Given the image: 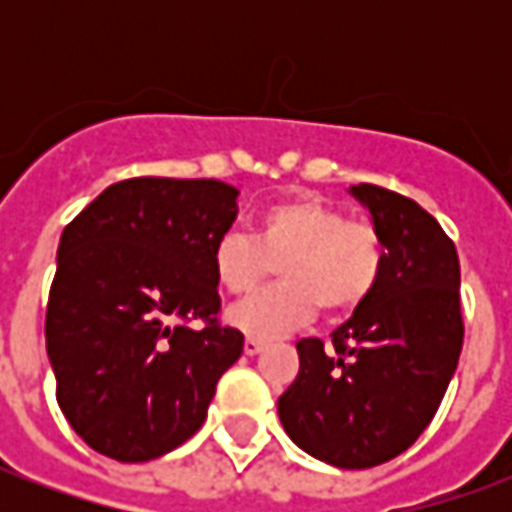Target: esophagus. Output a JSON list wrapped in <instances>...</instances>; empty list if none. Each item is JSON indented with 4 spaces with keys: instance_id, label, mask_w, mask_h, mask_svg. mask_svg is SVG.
Masks as SVG:
<instances>
[{
    "instance_id": "esophagus-1",
    "label": "esophagus",
    "mask_w": 512,
    "mask_h": 512,
    "mask_svg": "<svg viewBox=\"0 0 512 512\" xmlns=\"http://www.w3.org/2000/svg\"><path fill=\"white\" fill-rule=\"evenodd\" d=\"M263 351V340H257V337H246L244 343V354L246 356H257Z\"/></svg>"
}]
</instances>
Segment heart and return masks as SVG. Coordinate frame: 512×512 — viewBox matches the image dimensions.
Masks as SVG:
<instances>
[{
  "mask_svg": "<svg viewBox=\"0 0 512 512\" xmlns=\"http://www.w3.org/2000/svg\"><path fill=\"white\" fill-rule=\"evenodd\" d=\"M219 288L244 296L277 266L279 285L227 310V321L249 337L274 340L312 321L365 304L384 274V241L373 224L348 222L340 208L312 194H296L260 213L255 238L224 233L211 252Z\"/></svg>",
  "mask_w": 512,
  "mask_h": 512,
  "instance_id": "obj_1",
  "label": "heart"
}]
</instances>
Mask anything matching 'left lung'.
<instances>
[{"instance_id":"obj_1","label":"left lung","mask_w":512,"mask_h":512,"mask_svg":"<svg viewBox=\"0 0 512 512\" xmlns=\"http://www.w3.org/2000/svg\"><path fill=\"white\" fill-rule=\"evenodd\" d=\"M384 241L373 296L332 332L296 343L299 376L279 397L282 428L312 458L370 469L428 428L463 348L461 263L417 202L373 183L351 186Z\"/></svg>"}]
</instances>
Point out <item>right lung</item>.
I'll return each instance as SVG.
<instances>
[{"mask_svg": "<svg viewBox=\"0 0 512 512\" xmlns=\"http://www.w3.org/2000/svg\"><path fill=\"white\" fill-rule=\"evenodd\" d=\"M235 200L213 178H131L62 230L46 351L62 414L106 458L153 461L191 439L244 351V334L216 321L211 266Z\"/></svg>", "mask_w": 512, "mask_h": 512, "instance_id": "add662e5", "label": "right lung"}]
</instances>
